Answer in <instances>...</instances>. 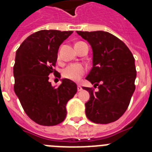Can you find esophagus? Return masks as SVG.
I'll use <instances>...</instances> for the list:
<instances>
[{
  "mask_svg": "<svg viewBox=\"0 0 152 152\" xmlns=\"http://www.w3.org/2000/svg\"><path fill=\"white\" fill-rule=\"evenodd\" d=\"M83 90V88H82V87H81V86L80 85V84H78V85H77V91H81Z\"/></svg>",
  "mask_w": 152,
  "mask_h": 152,
  "instance_id": "obj_1",
  "label": "esophagus"
}]
</instances>
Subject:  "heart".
Segmentation results:
<instances>
[{
    "label": "heart",
    "mask_w": 152,
    "mask_h": 152,
    "mask_svg": "<svg viewBox=\"0 0 152 152\" xmlns=\"http://www.w3.org/2000/svg\"><path fill=\"white\" fill-rule=\"evenodd\" d=\"M86 72L85 67L80 64H71L63 70L62 75L64 78L74 81H78Z\"/></svg>",
    "instance_id": "b5f03b06"
}]
</instances>
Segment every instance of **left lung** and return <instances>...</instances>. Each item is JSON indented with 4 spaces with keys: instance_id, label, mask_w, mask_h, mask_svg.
<instances>
[{
    "instance_id": "obj_1",
    "label": "left lung",
    "mask_w": 152,
    "mask_h": 152,
    "mask_svg": "<svg viewBox=\"0 0 152 152\" xmlns=\"http://www.w3.org/2000/svg\"><path fill=\"white\" fill-rule=\"evenodd\" d=\"M93 50V68L86 79L93 88L85 103L86 116L91 122L107 124L116 121L129 105L135 89L136 69L131 51L122 40L108 32L77 31Z\"/></svg>"
}]
</instances>
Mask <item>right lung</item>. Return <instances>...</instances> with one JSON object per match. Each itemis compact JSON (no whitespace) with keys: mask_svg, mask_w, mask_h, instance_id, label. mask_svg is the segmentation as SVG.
Here are the masks:
<instances>
[{"mask_svg":"<svg viewBox=\"0 0 152 152\" xmlns=\"http://www.w3.org/2000/svg\"><path fill=\"white\" fill-rule=\"evenodd\" d=\"M72 33L54 29L38 31L28 36L16 52L14 92L26 115L41 126H56L64 121L67 103L77 92V84L72 80L62 79L61 84L55 88L49 77L53 73L60 77L54 69L58 50Z\"/></svg>","mask_w":152,"mask_h":152,"instance_id":"obj_1","label":"right lung"}]
</instances>
